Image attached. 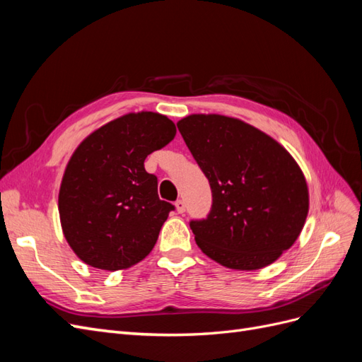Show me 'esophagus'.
<instances>
[{
    "mask_svg": "<svg viewBox=\"0 0 362 362\" xmlns=\"http://www.w3.org/2000/svg\"><path fill=\"white\" fill-rule=\"evenodd\" d=\"M175 210H177L178 214H182V213L185 211V202L181 201V199H178L177 202H175Z\"/></svg>",
    "mask_w": 362,
    "mask_h": 362,
    "instance_id": "1",
    "label": "esophagus"
}]
</instances>
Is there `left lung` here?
<instances>
[{
    "label": "left lung",
    "instance_id": "obj_1",
    "mask_svg": "<svg viewBox=\"0 0 362 362\" xmlns=\"http://www.w3.org/2000/svg\"><path fill=\"white\" fill-rule=\"evenodd\" d=\"M177 127L213 193L208 217L190 222L196 245L228 269L258 270L275 262L300 235L310 210L298 161L237 117L198 113Z\"/></svg>",
    "mask_w": 362,
    "mask_h": 362
}]
</instances>
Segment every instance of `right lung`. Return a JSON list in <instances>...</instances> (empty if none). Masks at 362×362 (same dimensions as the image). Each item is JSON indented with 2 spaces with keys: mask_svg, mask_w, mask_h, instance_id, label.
Wrapping results in <instances>:
<instances>
[{
  "mask_svg": "<svg viewBox=\"0 0 362 362\" xmlns=\"http://www.w3.org/2000/svg\"><path fill=\"white\" fill-rule=\"evenodd\" d=\"M177 134L154 112L127 113L95 129L76 146L59 190L64 238L87 266L124 270L145 259L173 205L160 201L145 158Z\"/></svg>",
  "mask_w": 362,
  "mask_h": 362,
  "instance_id": "1",
  "label": "right lung"
}]
</instances>
